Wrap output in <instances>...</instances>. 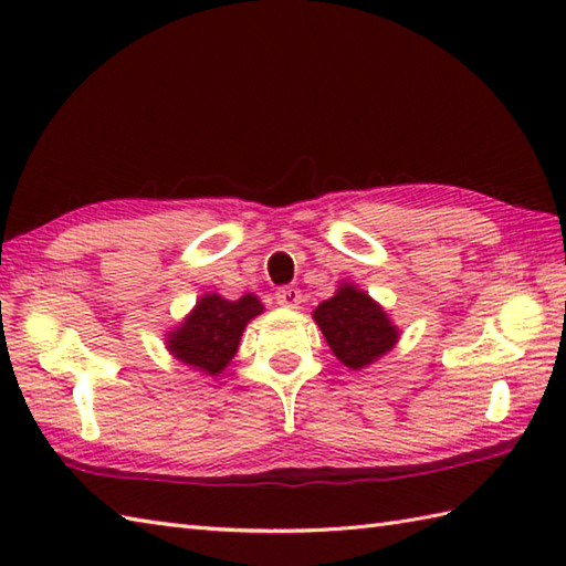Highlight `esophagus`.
<instances>
[{
  "instance_id": "34e87169",
  "label": "esophagus",
  "mask_w": 566,
  "mask_h": 566,
  "mask_svg": "<svg viewBox=\"0 0 566 566\" xmlns=\"http://www.w3.org/2000/svg\"><path fill=\"white\" fill-rule=\"evenodd\" d=\"M274 302L284 308H298V304H302V292L296 286H282V290H276Z\"/></svg>"
}]
</instances>
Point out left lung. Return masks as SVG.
<instances>
[{
	"instance_id": "1",
	"label": "left lung",
	"mask_w": 566,
	"mask_h": 566,
	"mask_svg": "<svg viewBox=\"0 0 566 566\" xmlns=\"http://www.w3.org/2000/svg\"><path fill=\"white\" fill-rule=\"evenodd\" d=\"M314 318L333 355L350 369L371 365L399 340L387 311L355 284H343L335 296L318 304Z\"/></svg>"
}]
</instances>
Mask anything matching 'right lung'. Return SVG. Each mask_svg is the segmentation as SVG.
Returning <instances> with one entry per match:
<instances>
[{"mask_svg": "<svg viewBox=\"0 0 566 566\" xmlns=\"http://www.w3.org/2000/svg\"><path fill=\"white\" fill-rule=\"evenodd\" d=\"M262 308L255 294L240 296L238 302L219 294L201 296L191 314L167 335V350L191 369L219 377L235 357L245 326Z\"/></svg>", "mask_w": 566, "mask_h": 566, "instance_id": "add662e5", "label": "right lung"}]
</instances>
